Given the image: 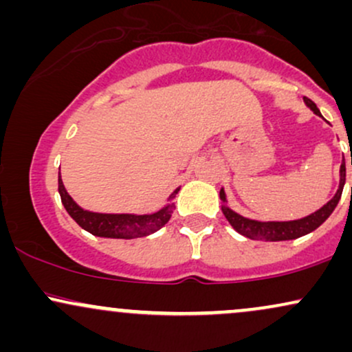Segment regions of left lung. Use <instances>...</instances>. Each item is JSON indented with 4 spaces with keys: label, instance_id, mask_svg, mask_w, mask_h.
I'll return each instance as SVG.
<instances>
[{
    "label": "left lung",
    "instance_id": "left-lung-1",
    "mask_svg": "<svg viewBox=\"0 0 352 352\" xmlns=\"http://www.w3.org/2000/svg\"><path fill=\"white\" fill-rule=\"evenodd\" d=\"M306 106H308L311 111L314 112L316 116H321L319 109L316 107V104L313 100L305 98ZM352 165V160H351ZM341 182H339V188L336 192V195L331 199L324 207H321L318 212L311 213V215L301 218V220H293V221H256V220H250V218H245L238 213L230 210L227 205L221 207V212L227 220L230 221L233 228L236 230L240 235H243L250 240H260V241H283V240H294V238H300L308 235V233L316 230L319 225L324 223L328 220V217L333 213V210L336 208L339 199L342 195V188H344V182H346V165H344V159H342L341 164ZM220 199L225 201V192L220 190Z\"/></svg>",
    "mask_w": 352,
    "mask_h": 352
}]
</instances>
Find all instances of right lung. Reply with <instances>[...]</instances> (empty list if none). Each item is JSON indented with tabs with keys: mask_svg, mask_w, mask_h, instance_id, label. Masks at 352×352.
I'll list each match as a JSON object with an SVG mask.
<instances>
[{
	"mask_svg": "<svg viewBox=\"0 0 352 352\" xmlns=\"http://www.w3.org/2000/svg\"><path fill=\"white\" fill-rule=\"evenodd\" d=\"M180 188L170 195V200L179 193ZM59 195L64 208L67 213L74 218L76 223L86 232L92 233L96 236L104 238H142L157 232L170 220L175 205L168 204L159 212L152 215H111V213H92L87 210H82L71 199L69 193L64 188L63 180L59 173Z\"/></svg>",
	"mask_w": 352,
	"mask_h": 352,
	"instance_id": "1",
	"label": "right lung"
}]
</instances>
